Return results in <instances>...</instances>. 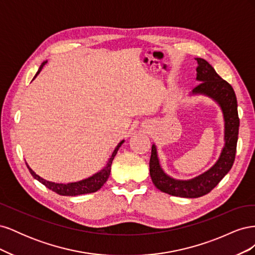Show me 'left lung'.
Instances as JSON below:
<instances>
[{
	"label": "left lung",
	"mask_w": 255,
	"mask_h": 255,
	"mask_svg": "<svg viewBox=\"0 0 255 255\" xmlns=\"http://www.w3.org/2000/svg\"><path fill=\"white\" fill-rule=\"evenodd\" d=\"M196 60L198 63L196 80L200 84L192 89L189 96L208 97L220 106L225 121V145L217 161L208 170L194 179L176 180L165 173L160 167L156 145L152 144L150 175L153 184L160 191L181 198L202 197L216 187L233 166L238 139L239 118L234 89L220 78L205 59L196 58Z\"/></svg>",
	"instance_id": "left-lung-1"
}]
</instances>
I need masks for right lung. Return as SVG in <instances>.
Wrapping results in <instances>:
<instances>
[{
    "label": "right lung",
    "instance_id": "add662e5",
    "mask_svg": "<svg viewBox=\"0 0 255 255\" xmlns=\"http://www.w3.org/2000/svg\"><path fill=\"white\" fill-rule=\"evenodd\" d=\"M47 63H48V60H45L40 65V67H39V69H38V71H37L36 75L34 76L33 80L36 79V76L40 73L43 66L47 64ZM123 142H125V140H121L117 144V146H116L113 154H112V156L110 157L109 161H107L106 166L103 169H101V170L98 171L97 173L92 174L91 176L87 177V179H84V180H81V181H78V182H72V183L64 184V183H55V182L47 181V180L42 179L41 176L36 174L34 172L33 169L27 165V163H25V164L27 166V169H28V171L30 172V174L34 176V179H36L37 181H39L41 184L44 185L45 187L51 189L54 192H56V194H58L60 196L75 197V196L85 195V194H91V192H96L100 188H101L103 185H104V183L107 181V179H109V177H110L111 166H112V163H113V159L116 156V154H117L119 148H120L121 144Z\"/></svg>",
    "mask_w": 255,
    "mask_h": 255
}]
</instances>
